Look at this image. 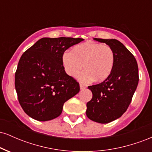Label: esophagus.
<instances>
[{"label": "esophagus", "mask_w": 152, "mask_h": 152, "mask_svg": "<svg viewBox=\"0 0 152 152\" xmlns=\"http://www.w3.org/2000/svg\"><path fill=\"white\" fill-rule=\"evenodd\" d=\"M86 88V86H84L83 84H81V83H80V89L83 90V89H85Z\"/></svg>", "instance_id": "obj_1"}]
</instances>
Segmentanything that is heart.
Segmentation results:
<instances>
[{
  "mask_svg": "<svg viewBox=\"0 0 152 152\" xmlns=\"http://www.w3.org/2000/svg\"><path fill=\"white\" fill-rule=\"evenodd\" d=\"M64 70L69 76H76L83 65L85 71L80 76L83 82L103 81L111 74L114 65V53L111 47L88 41L74 47L63 55Z\"/></svg>",
  "mask_w": 152,
  "mask_h": 152,
  "instance_id": "b5f03b06",
  "label": "heart"
}]
</instances>
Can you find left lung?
<instances>
[{"label": "left lung", "instance_id": "8db88e82", "mask_svg": "<svg viewBox=\"0 0 152 152\" xmlns=\"http://www.w3.org/2000/svg\"><path fill=\"white\" fill-rule=\"evenodd\" d=\"M94 39L112 48L114 65L105 81L88 87L93 96L87 103L86 113L92 121L107 124L121 117L128 109L139 83V69L134 56L118 40Z\"/></svg>", "mask_w": 152, "mask_h": 152}]
</instances>
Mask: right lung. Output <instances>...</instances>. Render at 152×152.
Returning a JSON list of instances; mask_svg holds the SVG:
<instances>
[{
  "instance_id": "1",
  "label": "right lung",
  "mask_w": 152,
  "mask_h": 152,
  "mask_svg": "<svg viewBox=\"0 0 152 152\" xmlns=\"http://www.w3.org/2000/svg\"><path fill=\"white\" fill-rule=\"evenodd\" d=\"M83 38H42L23 53L15 74L18 102L28 116L40 121L60 116L64 103L80 91L66 74L64 52Z\"/></svg>"
}]
</instances>
